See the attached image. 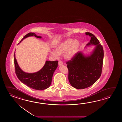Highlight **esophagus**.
Instances as JSON below:
<instances>
[{
  "instance_id": "34e87169",
  "label": "esophagus",
  "mask_w": 122,
  "mask_h": 122,
  "mask_svg": "<svg viewBox=\"0 0 122 122\" xmlns=\"http://www.w3.org/2000/svg\"><path fill=\"white\" fill-rule=\"evenodd\" d=\"M58 65H59V66H61L62 65H63V63L62 61H58Z\"/></svg>"
}]
</instances>
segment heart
I'll list each match as a JSON object with an SVG mask.
<instances>
[{"instance_id":"b5f03b06","label":"heart","mask_w":122,"mask_h":122,"mask_svg":"<svg viewBox=\"0 0 122 122\" xmlns=\"http://www.w3.org/2000/svg\"><path fill=\"white\" fill-rule=\"evenodd\" d=\"M80 46V42L77 39H67L60 43L55 48V51H51V55L55 58L63 55L65 59L70 60L75 56Z\"/></svg>"}]
</instances>
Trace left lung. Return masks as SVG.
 <instances>
[{
  "label": "left lung",
  "mask_w": 122,
  "mask_h": 122,
  "mask_svg": "<svg viewBox=\"0 0 122 122\" xmlns=\"http://www.w3.org/2000/svg\"><path fill=\"white\" fill-rule=\"evenodd\" d=\"M86 35L91 40L86 47L96 46L89 55L78 51L66 64L68 69V80L70 84L76 89H84L92 86L101 75L103 61L104 51L99 40L89 32Z\"/></svg>",
  "instance_id": "left-lung-1"
}]
</instances>
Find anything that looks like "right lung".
Returning a JSON list of instances; mask_svg holds the SVG:
<instances>
[{
  "instance_id": "right-lung-1",
  "label": "right lung",
  "mask_w": 122,
  "mask_h": 122,
  "mask_svg": "<svg viewBox=\"0 0 122 122\" xmlns=\"http://www.w3.org/2000/svg\"><path fill=\"white\" fill-rule=\"evenodd\" d=\"M32 36L38 38L42 37L37 36L34 33H29L24 36L18 44L24 39ZM14 57L16 75L22 83L30 88L38 90H44L49 87L52 81L53 74L57 67L58 61H46L44 66L41 70L36 72L30 73L25 72L21 69L16 59L15 53H14Z\"/></svg>"
}]
</instances>
